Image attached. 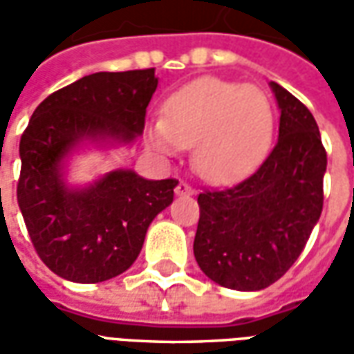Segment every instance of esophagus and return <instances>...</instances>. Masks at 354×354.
Segmentation results:
<instances>
[{
    "mask_svg": "<svg viewBox=\"0 0 354 354\" xmlns=\"http://www.w3.org/2000/svg\"><path fill=\"white\" fill-rule=\"evenodd\" d=\"M175 192H177V194H181V196H187V194H192V192H194V189H192V187H190L187 181H179V185H177Z\"/></svg>",
    "mask_w": 354,
    "mask_h": 354,
    "instance_id": "1",
    "label": "esophagus"
}]
</instances>
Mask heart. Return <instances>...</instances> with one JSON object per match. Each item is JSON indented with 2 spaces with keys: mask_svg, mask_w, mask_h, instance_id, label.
<instances>
[{
  "mask_svg": "<svg viewBox=\"0 0 354 354\" xmlns=\"http://www.w3.org/2000/svg\"><path fill=\"white\" fill-rule=\"evenodd\" d=\"M269 97L255 85L198 77L165 102L150 129L152 147L173 156L192 147V165L213 183L234 181L261 162L272 137Z\"/></svg>",
  "mask_w": 354,
  "mask_h": 354,
  "instance_id": "1",
  "label": "heart"
}]
</instances>
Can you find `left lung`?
<instances>
[{
	"instance_id": "8db88e82",
	"label": "left lung",
	"mask_w": 354,
	"mask_h": 354,
	"mask_svg": "<svg viewBox=\"0 0 354 354\" xmlns=\"http://www.w3.org/2000/svg\"><path fill=\"white\" fill-rule=\"evenodd\" d=\"M280 109L278 142L257 171L198 196L194 257L219 286L263 290L297 261L324 204L326 149L309 109L270 82Z\"/></svg>"
}]
</instances>
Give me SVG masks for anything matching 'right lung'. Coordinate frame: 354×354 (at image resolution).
<instances>
[{
  "label": "right lung",
  "instance_id": "1",
  "mask_svg": "<svg viewBox=\"0 0 354 354\" xmlns=\"http://www.w3.org/2000/svg\"><path fill=\"white\" fill-rule=\"evenodd\" d=\"M156 87L154 68L89 74L39 102L22 133L19 207L39 259L70 282H104L129 269L152 219L173 202L177 179L118 169L85 190L61 179L80 141L142 135Z\"/></svg>",
  "mask_w": 354,
  "mask_h": 354
}]
</instances>
